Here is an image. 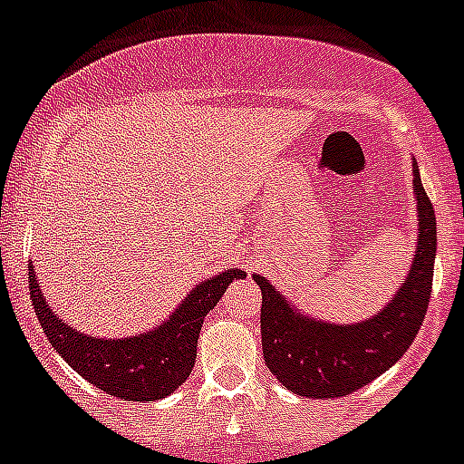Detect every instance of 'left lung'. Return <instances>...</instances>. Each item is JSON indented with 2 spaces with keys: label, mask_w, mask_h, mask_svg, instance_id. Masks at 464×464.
<instances>
[{
  "label": "left lung",
  "mask_w": 464,
  "mask_h": 464,
  "mask_svg": "<svg viewBox=\"0 0 464 464\" xmlns=\"http://www.w3.org/2000/svg\"><path fill=\"white\" fill-rule=\"evenodd\" d=\"M418 208L416 256L388 304L360 323H327L302 314L260 274L262 353L269 372L299 397H343L388 372L416 339L432 295L437 218L413 162Z\"/></svg>",
  "instance_id": "obj_1"
}]
</instances>
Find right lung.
<instances>
[{
  "label": "right lung",
  "instance_id": "right-lung-1",
  "mask_svg": "<svg viewBox=\"0 0 464 464\" xmlns=\"http://www.w3.org/2000/svg\"><path fill=\"white\" fill-rule=\"evenodd\" d=\"M246 278L241 269H227L218 276L197 283L167 321L141 334L122 339H100L83 334L64 323L46 302L30 267V297L41 327L57 353L73 372L102 388L106 395L127 401H155L171 395L190 376L197 358V339L204 315L218 304L227 285Z\"/></svg>",
  "mask_w": 464,
  "mask_h": 464
}]
</instances>
